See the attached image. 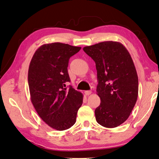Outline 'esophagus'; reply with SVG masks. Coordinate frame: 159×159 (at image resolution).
Wrapping results in <instances>:
<instances>
[{"label":"esophagus","mask_w":159,"mask_h":159,"mask_svg":"<svg viewBox=\"0 0 159 159\" xmlns=\"http://www.w3.org/2000/svg\"><path fill=\"white\" fill-rule=\"evenodd\" d=\"M91 93H92V91H90V90H87V91L85 92V95H89Z\"/></svg>","instance_id":"obj_1"}]
</instances>
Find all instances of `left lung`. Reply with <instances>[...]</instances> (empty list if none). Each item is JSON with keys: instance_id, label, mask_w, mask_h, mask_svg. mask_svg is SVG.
<instances>
[{"instance_id": "8db88e82", "label": "left lung", "mask_w": 159, "mask_h": 159, "mask_svg": "<svg viewBox=\"0 0 159 159\" xmlns=\"http://www.w3.org/2000/svg\"><path fill=\"white\" fill-rule=\"evenodd\" d=\"M95 62L97 94L100 105L95 109L97 122L115 128L128 119L136 103L138 78L131 56L117 42H103L83 48Z\"/></svg>"}]
</instances>
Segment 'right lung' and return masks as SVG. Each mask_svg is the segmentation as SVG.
I'll use <instances>...</instances> for the list:
<instances>
[{
    "instance_id": "right-lung-1",
    "label": "right lung",
    "mask_w": 159,
    "mask_h": 159,
    "mask_svg": "<svg viewBox=\"0 0 159 159\" xmlns=\"http://www.w3.org/2000/svg\"><path fill=\"white\" fill-rule=\"evenodd\" d=\"M81 47L60 42L43 44L34 53L28 69L30 99L37 114L51 128L64 131L73 126L83 103L81 92L72 86L67 67Z\"/></svg>"
}]
</instances>
